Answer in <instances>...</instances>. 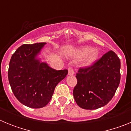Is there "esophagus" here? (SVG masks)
Instances as JSON below:
<instances>
[{
    "instance_id": "esophagus-1",
    "label": "esophagus",
    "mask_w": 131,
    "mask_h": 131,
    "mask_svg": "<svg viewBox=\"0 0 131 131\" xmlns=\"http://www.w3.org/2000/svg\"><path fill=\"white\" fill-rule=\"evenodd\" d=\"M75 72H74V70L71 68H69L68 69V75H73Z\"/></svg>"
}]
</instances>
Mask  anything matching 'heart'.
<instances>
[{
    "label": "heart",
    "mask_w": 131,
    "mask_h": 131,
    "mask_svg": "<svg viewBox=\"0 0 131 131\" xmlns=\"http://www.w3.org/2000/svg\"><path fill=\"white\" fill-rule=\"evenodd\" d=\"M73 55L77 59H83L82 66L85 68L91 66L98 60L100 52L98 48H93L90 46H83L74 52Z\"/></svg>",
    "instance_id": "1"
}]
</instances>
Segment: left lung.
<instances>
[{"mask_svg":"<svg viewBox=\"0 0 131 131\" xmlns=\"http://www.w3.org/2000/svg\"><path fill=\"white\" fill-rule=\"evenodd\" d=\"M120 68L119 58L110 50L92 66L79 69L76 74L77 84L73 89L77 104L84 110L106 106L119 86Z\"/></svg>","mask_w":131,"mask_h":131,"instance_id":"left-lung-1","label":"left lung"}]
</instances>
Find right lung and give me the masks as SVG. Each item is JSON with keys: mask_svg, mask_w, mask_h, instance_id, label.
Listing matches in <instances>:
<instances>
[{"mask_svg": "<svg viewBox=\"0 0 131 131\" xmlns=\"http://www.w3.org/2000/svg\"><path fill=\"white\" fill-rule=\"evenodd\" d=\"M46 42L23 45L12 56L8 80L12 91L22 104L41 108L51 100L54 89L68 73L56 70L40 58Z\"/></svg>", "mask_w": 131, "mask_h": 131, "instance_id": "right-lung-1", "label": "right lung"}]
</instances>
